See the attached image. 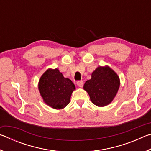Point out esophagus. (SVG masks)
<instances>
[{"instance_id":"1","label":"esophagus","mask_w":151,"mask_h":151,"mask_svg":"<svg viewBox=\"0 0 151 151\" xmlns=\"http://www.w3.org/2000/svg\"><path fill=\"white\" fill-rule=\"evenodd\" d=\"M76 85H77L79 87H83L84 85V83L83 81H78L76 82Z\"/></svg>"}]
</instances>
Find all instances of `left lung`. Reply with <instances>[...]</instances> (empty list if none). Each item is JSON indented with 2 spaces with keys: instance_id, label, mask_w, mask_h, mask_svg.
Wrapping results in <instances>:
<instances>
[{
  "instance_id": "obj_1",
  "label": "left lung",
  "mask_w": 151,
  "mask_h": 151,
  "mask_svg": "<svg viewBox=\"0 0 151 151\" xmlns=\"http://www.w3.org/2000/svg\"><path fill=\"white\" fill-rule=\"evenodd\" d=\"M91 76L90 80L86 81L84 85V89L95 105H108L119 90L120 80L118 75L108 66H99L92 73Z\"/></svg>"
}]
</instances>
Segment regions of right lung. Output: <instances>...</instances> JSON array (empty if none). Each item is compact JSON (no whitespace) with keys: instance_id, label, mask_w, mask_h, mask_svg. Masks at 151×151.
I'll use <instances>...</instances> for the list:
<instances>
[{"instance_id":"add662e5","label":"right lung","mask_w":151,"mask_h":151,"mask_svg":"<svg viewBox=\"0 0 151 151\" xmlns=\"http://www.w3.org/2000/svg\"><path fill=\"white\" fill-rule=\"evenodd\" d=\"M39 89L46 104L53 109H61L70 103L75 85L56 68L48 69L43 74L39 80Z\"/></svg>"}]
</instances>
